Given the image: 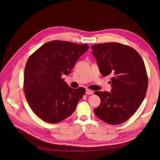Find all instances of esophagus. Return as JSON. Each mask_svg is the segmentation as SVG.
Instances as JSON below:
<instances>
[{"label": "esophagus", "instance_id": "obj_1", "mask_svg": "<svg viewBox=\"0 0 160 160\" xmlns=\"http://www.w3.org/2000/svg\"><path fill=\"white\" fill-rule=\"evenodd\" d=\"M93 92L91 90H90V89H86V94L87 95H91V94H93Z\"/></svg>", "mask_w": 160, "mask_h": 160}]
</instances>
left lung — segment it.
I'll return each instance as SVG.
<instances>
[{
	"instance_id": "1",
	"label": "left lung",
	"mask_w": 160,
	"mask_h": 160,
	"mask_svg": "<svg viewBox=\"0 0 160 160\" xmlns=\"http://www.w3.org/2000/svg\"><path fill=\"white\" fill-rule=\"evenodd\" d=\"M91 48L102 75L112 76L111 92H95L101 100L95 114L107 124L123 123L134 114L147 93L144 61L134 49L120 43H101Z\"/></svg>"
}]
</instances>
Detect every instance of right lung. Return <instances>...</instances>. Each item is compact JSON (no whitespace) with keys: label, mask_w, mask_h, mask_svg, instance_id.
Masks as SVG:
<instances>
[{"label":"right lung","mask_w":160,"mask_h":160,"mask_svg":"<svg viewBox=\"0 0 160 160\" xmlns=\"http://www.w3.org/2000/svg\"><path fill=\"white\" fill-rule=\"evenodd\" d=\"M88 49V45L53 40L29 58L24 73V90L30 107L42 120L58 123L76 110L85 89H72L62 76L71 73L78 59Z\"/></svg>","instance_id":"1"}]
</instances>
